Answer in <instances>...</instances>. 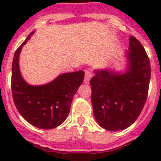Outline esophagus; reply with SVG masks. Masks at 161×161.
Here are the masks:
<instances>
[{"label":"esophagus","instance_id":"1","mask_svg":"<svg viewBox=\"0 0 161 161\" xmlns=\"http://www.w3.org/2000/svg\"><path fill=\"white\" fill-rule=\"evenodd\" d=\"M92 72L90 70H86L85 71V78H84V82L85 83H89L90 82V80L92 77Z\"/></svg>","mask_w":161,"mask_h":161}]
</instances>
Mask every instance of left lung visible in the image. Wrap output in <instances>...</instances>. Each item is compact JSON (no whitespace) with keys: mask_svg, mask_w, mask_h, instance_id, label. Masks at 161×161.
I'll return each mask as SVG.
<instances>
[{"mask_svg":"<svg viewBox=\"0 0 161 161\" xmlns=\"http://www.w3.org/2000/svg\"><path fill=\"white\" fill-rule=\"evenodd\" d=\"M129 50L125 73L94 70L90 80L94 117L106 130L127 129L137 119L147 101L151 76L150 59L136 37L129 38Z\"/></svg>","mask_w":161,"mask_h":161,"instance_id":"8db88e82","label":"left lung"}]
</instances>
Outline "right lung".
Returning <instances> with one entry per match:
<instances>
[{
	"instance_id": "right-lung-1",
	"label": "right lung",
	"mask_w": 161,
	"mask_h": 161,
	"mask_svg": "<svg viewBox=\"0 0 161 161\" xmlns=\"http://www.w3.org/2000/svg\"><path fill=\"white\" fill-rule=\"evenodd\" d=\"M34 32L16 50L11 68V93L18 111L32 125L43 129L58 127L67 118L71 101L84 79V71L64 73L44 86H30L22 79L19 53Z\"/></svg>"
}]
</instances>
